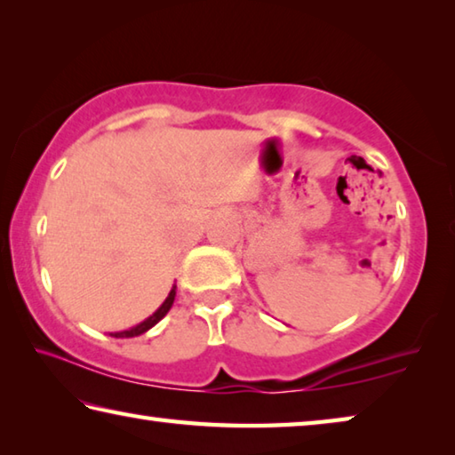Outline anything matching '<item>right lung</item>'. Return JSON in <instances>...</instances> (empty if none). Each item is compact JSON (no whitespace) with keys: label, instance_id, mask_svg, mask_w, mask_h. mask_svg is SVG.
I'll return each instance as SVG.
<instances>
[{"label":"right lung","instance_id":"add662e5","mask_svg":"<svg viewBox=\"0 0 455 455\" xmlns=\"http://www.w3.org/2000/svg\"><path fill=\"white\" fill-rule=\"evenodd\" d=\"M174 297H176V287L171 289V292H168V297L164 299V303L160 305L158 309L154 311L148 319H144L142 323H138L136 327H130V329H126V331H116V333H110V335L116 337V339H124V337H138V335L146 333V331L152 329L160 319L164 317V315H166L168 311H171V307H172V303H174Z\"/></svg>","mask_w":455,"mask_h":455}]
</instances>
